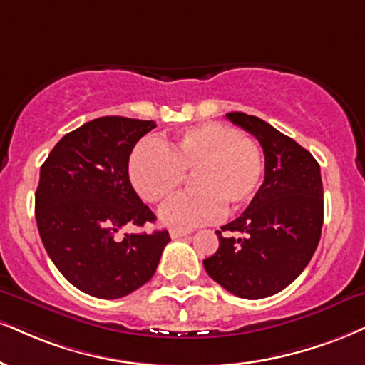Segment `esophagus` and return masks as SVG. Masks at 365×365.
Listing matches in <instances>:
<instances>
[{
  "label": "esophagus",
  "mask_w": 365,
  "mask_h": 365,
  "mask_svg": "<svg viewBox=\"0 0 365 365\" xmlns=\"http://www.w3.org/2000/svg\"><path fill=\"white\" fill-rule=\"evenodd\" d=\"M187 235H190V230H170L171 240L182 238V236H187Z\"/></svg>",
  "instance_id": "1"
}]
</instances>
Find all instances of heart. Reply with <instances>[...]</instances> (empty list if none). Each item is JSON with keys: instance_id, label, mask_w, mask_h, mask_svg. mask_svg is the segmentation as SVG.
Segmentation results:
<instances>
[{"instance_id": "b5f03b06", "label": "heart", "mask_w": 365, "mask_h": 365, "mask_svg": "<svg viewBox=\"0 0 365 365\" xmlns=\"http://www.w3.org/2000/svg\"><path fill=\"white\" fill-rule=\"evenodd\" d=\"M263 173L262 148L232 127L202 124L175 139L140 140L129 161L135 192L149 204L168 200L185 175L194 190L170 200L160 210L161 222L190 227L212 221L219 212L231 214L257 194Z\"/></svg>"}]
</instances>
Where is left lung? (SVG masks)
<instances>
[{
	"label": "left lung",
	"instance_id": "8db88e82",
	"mask_svg": "<svg viewBox=\"0 0 365 365\" xmlns=\"http://www.w3.org/2000/svg\"><path fill=\"white\" fill-rule=\"evenodd\" d=\"M226 117L258 139L265 178L247 210L216 231L219 248L204 267L235 296L263 299L299 277L316 252L323 226L322 173L309 151L262 118L243 112Z\"/></svg>",
	"mask_w": 365,
	"mask_h": 365
}]
</instances>
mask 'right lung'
<instances>
[{
    "mask_svg": "<svg viewBox=\"0 0 365 365\" xmlns=\"http://www.w3.org/2000/svg\"><path fill=\"white\" fill-rule=\"evenodd\" d=\"M153 120L100 117L66 134L41 166L35 219L57 270L85 294L118 299L155 275L168 231L118 232L156 216L130 185L129 156Z\"/></svg>",
    "mask_w": 365,
    "mask_h": 365,
    "instance_id": "obj_1",
    "label": "right lung"
}]
</instances>
